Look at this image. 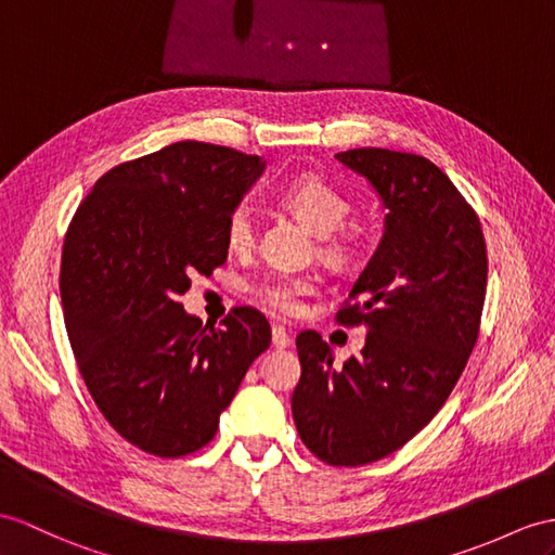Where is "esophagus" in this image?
<instances>
[{"instance_id":"esophagus-1","label":"esophagus","mask_w":555,"mask_h":555,"mask_svg":"<svg viewBox=\"0 0 555 555\" xmlns=\"http://www.w3.org/2000/svg\"><path fill=\"white\" fill-rule=\"evenodd\" d=\"M292 344V336L287 332L285 324H273V346L275 348H287Z\"/></svg>"}]
</instances>
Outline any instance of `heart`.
Listing matches in <instances>:
<instances>
[{"instance_id": "1", "label": "heart", "mask_w": 555, "mask_h": 555, "mask_svg": "<svg viewBox=\"0 0 555 555\" xmlns=\"http://www.w3.org/2000/svg\"><path fill=\"white\" fill-rule=\"evenodd\" d=\"M278 202L294 216H299L310 231L320 235L318 256L324 263L332 268H344L353 261L360 228L346 223V216L350 214V199L341 188H336L324 176L299 173L280 185ZM223 233L228 247L233 251H245L254 245L256 223L249 205L240 202V205L228 211ZM310 292H313V280L289 273H268L251 285L256 301L285 315L299 313L304 296Z\"/></svg>"}]
</instances>
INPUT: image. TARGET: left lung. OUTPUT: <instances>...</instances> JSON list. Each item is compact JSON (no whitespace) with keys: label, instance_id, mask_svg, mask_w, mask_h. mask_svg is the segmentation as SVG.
<instances>
[{"label":"left lung","instance_id":"obj_1","mask_svg":"<svg viewBox=\"0 0 555 555\" xmlns=\"http://www.w3.org/2000/svg\"><path fill=\"white\" fill-rule=\"evenodd\" d=\"M334 157L382 195L386 233L334 315L364 324V348L334 367L318 332L296 336L292 414L320 462L353 468L400 450L450 398L480 334L488 247L476 209L430 159L386 147Z\"/></svg>","mask_w":555,"mask_h":555}]
</instances>
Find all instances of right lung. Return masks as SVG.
Instances as JSON below:
<instances>
[{
    "label": "right lung",
    "mask_w": 555,
    "mask_h": 555,
    "mask_svg": "<svg viewBox=\"0 0 555 555\" xmlns=\"http://www.w3.org/2000/svg\"><path fill=\"white\" fill-rule=\"evenodd\" d=\"M259 173L256 155L179 141L105 171L67 225L59 287L77 370L105 422L147 454L205 448L270 346L251 306L214 327L179 301L225 263V216Z\"/></svg>",
    "instance_id": "obj_1"
}]
</instances>
